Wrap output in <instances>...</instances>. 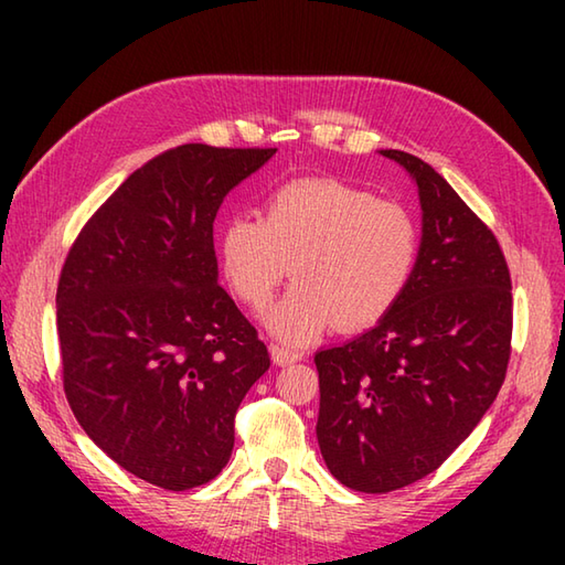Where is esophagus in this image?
Masks as SVG:
<instances>
[{
    "mask_svg": "<svg viewBox=\"0 0 565 565\" xmlns=\"http://www.w3.org/2000/svg\"><path fill=\"white\" fill-rule=\"evenodd\" d=\"M269 350H271V359L279 366H291L298 362V359H301V354H298L296 350H289V347H281V344H271Z\"/></svg>",
    "mask_w": 565,
    "mask_h": 565,
    "instance_id": "1",
    "label": "esophagus"
}]
</instances>
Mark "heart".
Returning a JSON list of instances; mask_svg holds the SVG:
<instances>
[{
	"instance_id": "b5f03b06",
	"label": "heart",
	"mask_w": 565,
	"mask_h": 565,
	"mask_svg": "<svg viewBox=\"0 0 565 565\" xmlns=\"http://www.w3.org/2000/svg\"><path fill=\"white\" fill-rule=\"evenodd\" d=\"M419 257V225L398 201L338 179L274 189L264 215L235 213L221 227V271L249 308H264L284 276L296 279L264 322L284 344H306L332 322L376 326L401 303Z\"/></svg>"
}]
</instances>
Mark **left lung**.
Segmentation results:
<instances>
[{
  "label": "left lung",
  "instance_id": "8db88e82",
  "mask_svg": "<svg viewBox=\"0 0 565 565\" xmlns=\"http://www.w3.org/2000/svg\"><path fill=\"white\" fill-rule=\"evenodd\" d=\"M381 154L417 186L413 281L374 328L316 354L320 454L359 493H391L449 459L498 398L512 338L510 269L495 235L427 162Z\"/></svg>",
  "mask_w": 565,
  "mask_h": 565
}]
</instances>
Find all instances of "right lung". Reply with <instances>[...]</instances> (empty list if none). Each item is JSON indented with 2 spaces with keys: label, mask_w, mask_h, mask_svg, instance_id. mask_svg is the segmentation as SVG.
Returning <instances> with one entry per match:
<instances>
[{
  "label": "right lung",
  "mask_w": 565,
  "mask_h": 565,
  "mask_svg": "<svg viewBox=\"0 0 565 565\" xmlns=\"http://www.w3.org/2000/svg\"><path fill=\"white\" fill-rule=\"evenodd\" d=\"M276 148L189 142L130 174L82 227L57 281L63 383L111 459L164 490L223 471L267 347L218 286L213 221Z\"/></svg>",
  "instance_id": "obj_1"
}]
</instances>
